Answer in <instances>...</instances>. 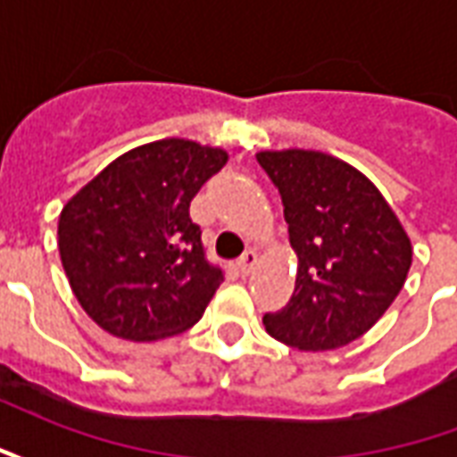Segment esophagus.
<instances>
[{"label":"esophagus","mask_w":457,"mask_h":457,"mask_svg":"<svg viewBox=\"0 0 457 457\" xmlns=\"http://www.w3.org/2000/svg\"><path fill=\"white\" fill-rule=\"evenodd\" d=\"M257 262H259L257 252H254V249H247V252H245V254H242V257L237 259L239 274H242V277H247L249 271L257 267Z\"/></svg>","instance_id":"esophagus-1"}]
</instances>
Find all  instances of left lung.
<instances>
[{"mask_svg":"<svg viewBox=\"0 0 457 457\" xmlns=\"http://www.w3.org/2000/svg\"><path fill=\"white\" fill-rule=\"evenodd\" d=\"M281 193L296 288L264 316L271 337L323 353L362 337L399 296L411 269V239L372 180L313 149L259 151Z\"/></svg>","mask_w":457,"mask_h":457,"instance_id":"obj_1","label":"left lung"}]
</instances>
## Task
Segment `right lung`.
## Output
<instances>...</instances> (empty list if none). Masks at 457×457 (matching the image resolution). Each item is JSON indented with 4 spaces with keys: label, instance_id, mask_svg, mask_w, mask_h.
Here are the masks:
<instances>
[{
    "label": "right lung",
    "instance_id": "add662e5",
    "mask_svg": "<svg viewBox=\"0 0 457 457\" xmlns=\"http://www.w3.org/2000/svg\"><path fill=\"white\" fill-rule=\"evenodd\" d=\"M228 151L159 139L121 154L58 218V249L78 303L110 336L151 343L193 328L222 284L190 200Z\"/></svg>",
    "mask_w": 457,
    "mask_h": 457
}]
</instances>
